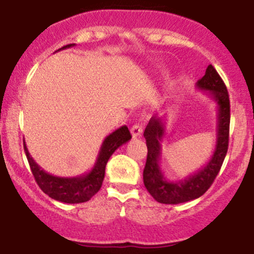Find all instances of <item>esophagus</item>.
I'll return each mask as SVG.
<instances>
[{"instance_id": "1", "label": "esophagus", "mask_w": 254, "mask_h": 254, "mask_svg": "<svg viewBox=\"0 0 254 254\" xmlns=\"http://www.w3.org/2000/svg\"><path fill=\"white\" fill-rule=\"evenodd\" d=\"M130 133H132L133 138L140 137V135H142V133H143V127L140 126L139 124L133 125L132 128H130Z\"/></svg>"}]
</instances>
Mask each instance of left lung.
<instances>
[{"mask_svg": "<svg viewBox=\"0 0 254 254\" xmlns=\"http://www.w3.org/2000/svg\"><path fill=\"white\" fill-rule=\"evenodd\" d=\"M197 89L206 91L218 106L216 120V143L210 159L202 169L190 175L185 180L170 181L161 171V142L166 134L165 116H153L144 130L148 148L146 163L143 171V181L151 197L163 204H180L197 199L203 195L214 182L220 171L229 146L230 128V100L226 85L211 64L205 74L195 84Z\"/></svg>", "mask_w": 254, "mask_h": 254, "instance_id": "1", "label": "left lung"}]
</instances>
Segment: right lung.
<instances>
[{
    "mask_svg": "<svg viewBox=\"0 0 254 254\" xmlns=\"http://www.w3.org/2000/svg\"><path fill=\"white\" fill-rule=\"evenodd\" d=\"M72 46H74V44H69L60 50L69 49ZM132 135H130L127 126H122L117 128L115 132L110 133L101 144L93 169L87 174L74 177L54 176V175H50L49 172L44 171L31 158L25 142L24 151L34 179L39 187L41 188V190L55 200L68 203V204H77V203L88 202L94 194L99 192L101 185H103L104 177H105V167L110 156L115 153L117 148L126 144Z\"/></svg>",
    "mask_w": 254,
    "mask_h": 254,
    "instance_id": "right-lung-1",
    "label": "right lung"
}]
</instances>
